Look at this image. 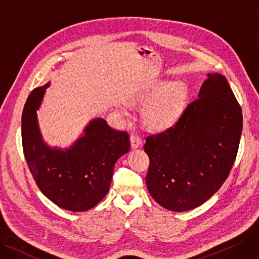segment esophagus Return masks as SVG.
<instances>
[{"label": "esophagus", "instance_id": "obj_1", "mask_svg": "<svg viewBox=\"0 0 259 259\" xmlns=\"http://www.w3.org/2000/svg\"><path fill=\"white\" fill-rule=\"evenodd\" d=\"M130 140H131V146L132 148H137L139 147L142 143V140L140 139L139 136H137L136 134H132L130 137Z\"/></svg>", "mask_w": 259, "mask_h": 259}]
</instances>
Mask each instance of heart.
Listing matches in <instances>:
<instances>
[{
  "label": "heart",
  "instance_id": "obj_1",
  "mask_svg": "<svg viewBox=\"0 0 259 259\" xmlns=\"http://www.w3.org/2000/svg\"><path fill=\"white\" fill-rule=\"evenodd\" d=\"M171 88V83L163 82L139 100V103L143 105L151 103L147 105L143 114L145 123L149 127L163 128L169 125L183 108L186 98L183 88H177L164 98L161 97L170 91Z\"/></svg>",
  "mask_w": 259,
  "mask_h": 259
}]
</instances>
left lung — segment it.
<instances>
[{"instance_id": "obj_1", "label": "left lung", "mask_w": 259, "mask_h": 259, "mask_svg": "<svg viewBox=\"0 0 259 259\" xmlns=\"http://www.w3.org/2000/svg\"><path fill=\"white\" fill-rule=\"evenodd\" d=\"M207 76L199 96L174 125L145 138L148 192L171 211H187L209 200L229 176L237 155L241 108L225 76Z\"/></svg>"}]
</instances>
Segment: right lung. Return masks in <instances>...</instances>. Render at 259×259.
I'll return each instance as SVG.
<instances>
[{
	"mask_svg": "<svg viewBox=\"0 0 259 259\" xmlns=\"http://www.w3.org/2000/svg\"><path fill=\"white\" fill-rule=\"evenodd\" d=\"M48 87L35 88L25 103L24 156L37 187L50 201L66 210L85 211L108 193L116 161L130 150V136L98 118L91 121L71 148H49L40 138L36 121V110Z\"/></svg>",
	"mask_w": 259,
	"mask_h": 259,
	"instance_id": "add662e5",
	"label": "right lung"
}]
</instances>
